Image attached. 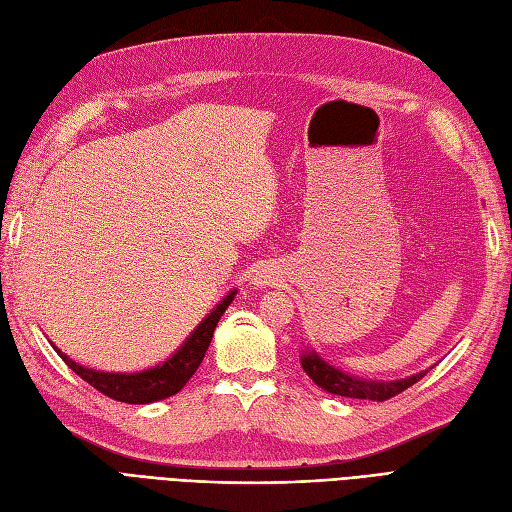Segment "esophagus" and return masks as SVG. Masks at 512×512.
<instances>
[{
  "mask_svg": "<svg viewBox=\"0 0 512 512\" xmlns=\"http://www.w3.org/2000/svg\"><path fill=\"white\" fill-rule=\"evenodd\" d=\"M284 271L280 265H262L258 271L252 275V284L256 288H267V286H278L282 282Z\"/></svg>",
  "mask_w": 512,
  "mask_h": 512,
  "instance_id": "obj_1",
  "label": "esophagus"
}]
</instances>
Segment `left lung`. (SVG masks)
<instances>
[{
    "label": "left lung",
    "mask_w": 512,
    "mask_h": 512,
    "mask_svg": "<svg viewBox=\"0 0 512 512\" xmlns=\"http://www.w3.org/2000/svg\"><path fill=\"white\" fill-rule=\"evenodd\" d=\"M301 366L306 370V375L323 388L329 394L347 396V398H362V400H388L400 392L411 388L413 383H418L428 370L418 372V375L400 379V381H368V379H357L353 375H347L331 364H327L323 357L316 355L314 351H303L301 353Z\"/></svg>",
    "instance_id": "8db88e82"
}]
</instances>
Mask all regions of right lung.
Wrapping results in <instances>:
<instances>
[{"instance_id":"obj_1","label":"right lung","mask_w":512,"mask_h":512,"mask_svg":"<svg viewBox=\"0 0 512 512\" xmlns=\"http://www.w3.org/2000/svg\"><path fill=\"white\" fill-rule=\"evenodd\" d=\"M234 295H237V290H230V293L217 303V308H213V312L206 316L196 329H193V334L172 357L165 359L163 364L142 372L92 370L73 362V359L64 355L58 347L53 349L58 351V355L64 359V364L71 368L75 375H79L86 383H90L92 388L99 390L101 394L129 405L155 403V400L174 396L176 392H181L185 388V383L193 377V372H196L198 366L202 364L204 353L213 340V331L219 319H222V314L226 312V308L232 303Z\"/></svg>"}]
</instances>
